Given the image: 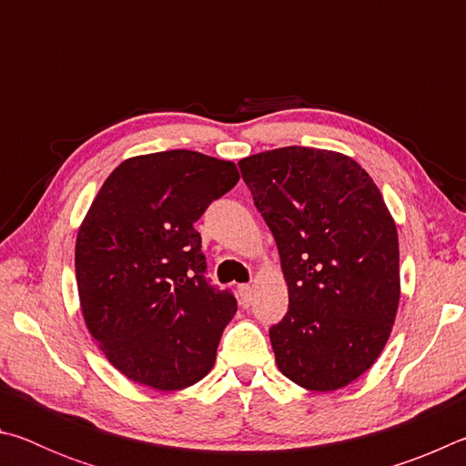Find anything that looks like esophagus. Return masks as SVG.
I'll use <instances>...</instances> for the list:
<instances>
[{
    "label": "esophagus",
    "instance_id": "obj_1",
    "mask_svg": "<svg viewBox=\"0 0 466 466\" xmlns=\"http://www.w3.org/2000/svg\"><path fill=\"white\" fill-rule=\"evenodd\" d=\"M238 294H240V302L244 306H248L252 302V288L250 286H238Z\"/></svg>",
    "mask_w": 466,
    "mask_h": 466
}]
</instances>
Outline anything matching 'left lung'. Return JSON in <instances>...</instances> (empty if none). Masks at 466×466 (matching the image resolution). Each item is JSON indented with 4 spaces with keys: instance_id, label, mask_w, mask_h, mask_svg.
<instances>
[{
    "instance_id": "1",
    "label": "left lung",
    "mask_w": 466,
    "mask_h": 466,
    "mask_svg": "<svg viewBox=\"0 0 466 466\" xmlns=\"http://www.w3.org/2000/svg\"><path fill=\"white\" fill-rule=\"evenodd\" d=\"M278 242L289 306L269 329L283 376L343 389L370 370L399 310L397 226L353 157L288 146L238 162Z\"/></svg>"
}]
</instances>
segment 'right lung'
<instances>
[{
    "mask_svg": "<svg viewBox=\"0 0 466 466\" xmlns=\"http://www.w3.org/2000/svg\"><path fill=\"white\" fill-rule=\"evenodd\" d=\"M230 160L191 149L133 156L94 197L76 238L84 322L129 380L183 390L214 368L236 299L205 278L195 222L238 183Z\"/></svg>",
    "mask_w": 466,
    "mask_h": 466,
    "instance_id": "1",
    "label": "right lung"
}]
</instances>
